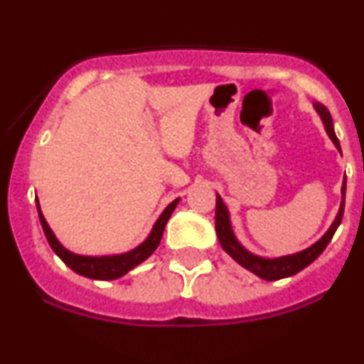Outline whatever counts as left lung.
<instances>
[{"label": "left lung", "instance_id": "left-lung-1", "mask_svg": "<svg viewBox=\"0 0 364 364\" xmlns=\"http://www.w3.org/2000/svg\"><path fill=\"white\" fill-rule=\"evenodd\" d=\"M315 109L320 114L321 121H323L325 129H327L330 140L336 144V147L341 150L339 145V139L336 136V132H333V123H332V116L327 107L323 104L315 102ZM344 202H346V179L342 183V203L339 208V214H337L336 220H333L332 225L323 236L316 241L315 245L310 246V248L303 250V252L294 253V255H287V257H281V258H262L257 257V255L250 253L248 250H245L243 246L240 245V241L236 240L235 232L231 229V220H229V212L228 207L224 205L223 198L217 195V203H215V231H217V237H219V243L223 246V250L229 255L231 258L240 263L241 267L248 269L250 272H253L258 277L265 279V281H279V279L284 277H291V275L298 274L299 270H303L304 267L310 265L311 262H315L316 258L320 257V253L327 248V245L332 240V236L336 235L337 228H339L342 215H344Z\"/></svg>", "mask_w": 364, "mask_h": 364}]
</instances>
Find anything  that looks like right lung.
Segmentation results:
<instances>
[{
    "instance_id": "1",
    "label": "right lung",
    "mask_w": 364,
    "mask_h": 364,
    "mask_svg": "<svg viewBox=\"0 0 364 364\" xmlns=\"http://www.w3.org/2000/svg\"><path fill=\"white\" fill-rule=\"evenodd\" d=\"M178 202L179 198L174 200V202H171L169 205L166 207V210L162 212L161 217L157 219V223L154 224L152 232H150L149 237L144 241V243L136 246V248L132 250V252L123 253V255H112V257H83V255H75L72 252H68L65 246H61V243L56 240V236H54V232L51 231V228H49L48 223H46L43 212H41V207H39V200H37V212H39L41 225H43L44 235L48 237L53 252L56 253L58 257H60L61 260L70 267V269L75 270L77 274L85 275V277H90V279L112 281V279L123 277L124 274L129 272L132 269H135L139 263L147 260L150 255L156 252L159 243H161V237H162V232H164L166 223H168L171 214H173V210L176 208Z\"/></svg>"
}]
</instances>
